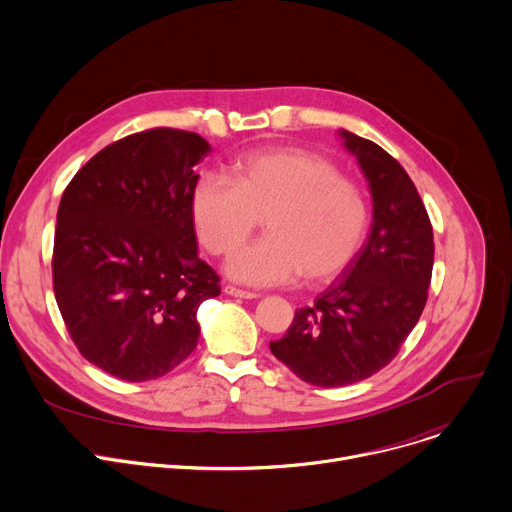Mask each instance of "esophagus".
Returning a JSON list of instances; mask_svg holds the SVG:
<instances>
[{
	"instance_id": "34e87169",
	"label": "esophagus",
	"mask_w": 512,
	"mask_h": 512,
	"mask_svg": "<svg viewBox=\"0 0 512 512\" xmlns=\"http://www.w3.org/2000/svg\"><path fill=\"white\" fill-rule=\"evenodd\" d=\"M223 293H225V295H232V297H240V299H258V293L244 291V289H238V287H234V285H225V287H223Z\"/></svg>"
}]
</instances>
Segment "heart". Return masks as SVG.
Listing matches in <instances>:
<instances>
[{
    "instance_id": "heart-1",
    "label": "heart",
    "mask_w": 512,
    "mask_h": 512,
    "mask_svg": "<svg viewBox=\"0 0 512 512\" xmlns=\"http://www.w3.org/2000/svg\"><path fill=\"white\" fill-rule=\"evenodd\" d=\"M195 230L213 256L232 254L260 219L266 236L227 262V274L252 287L285 285L303 274L327 282L358 256L370 225L362 187L325 156L297 148L244 154L234 175L201 173L191 193Z\"/></svg>"
}]
</instances>
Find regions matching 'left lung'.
Instances as JSON below:
<instances>
[{"label":"left lung","mask_w":512,"mask_h":512,"mask_svg":"<svg viewBox=\"0 0 512 512\" xmlns=\"http://www.w3.org/2000/svg\"><path fill=\"white\" fill-rule=\"evenodd\" d=\"M342 136L370 183V236L344 274L270 342L274 358L323 388L360 382L392 362L423 313L433 270V227L407 170L372 140Z\"/></svg>","instance_id":"1"}]
</instances>
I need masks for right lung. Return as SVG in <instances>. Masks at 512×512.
I'll use <instances>...</instances> for the list:
<instances>
[{
	"instance_id": "1",
	"label": "right lung",
	"mask_w": 512,
	"mask_h": 512,
	"mask_svg": "<svg viewBox=\"0 0 512 512\" xmlns=\"http://www.w3.org/2000/svg\"><path fill=\"white\" fill-rule=\"evenodd\" d=\"M195 132L152 128L99 150L56 213L52 289L85 360L128 382L154 380L197 348V309L221 293L197 256Z\"/></svg>"
}]
</instances>
